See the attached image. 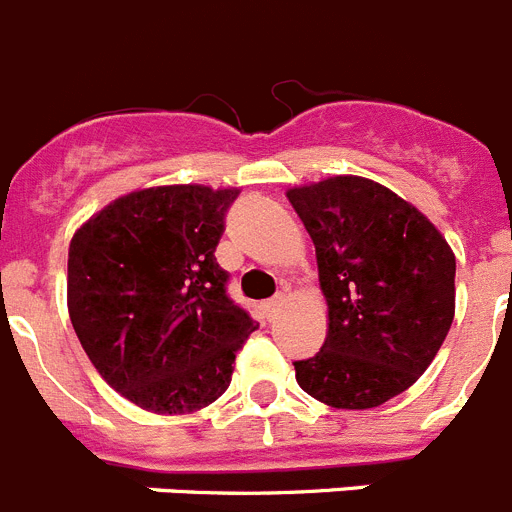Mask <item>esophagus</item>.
I'll list each match as a JSON object with an SVG mask.
<instances>
[{"label":"esophagus","instance_id":"34e87169","mask_svg":"<svg viewBox=\"0 0 512 512\" xmlns=\"http://www.w3.org/2000/svg\"><path fill=\"white\" fill-rule=\"evenodd\" d=\"M284 305H287V297L279 295V297H274V300L266 302V305H264V312H266V315H269V318H277L279 312H282V307H284Z\"/></svg>","mask_w":512,"mask_h":512}]
</instances>
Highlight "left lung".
Segmentation results:
<instances>
[{
    "mask_svg": "<svg viewBox=\"0 0 512 512\" xmlns=\"http://www.w3.org/2000/svg\"><path fill=\"white\" fill-rule=\"evenodd\" d=\"M315 243L328 333L295 361L297 384L338 410H369L413 387L456 310V256L408 200L364 176L289 187Z\"/></svg>",
    "mask_w": 512,
    "mask_h": 512,
    "instance_id": "left-lung-1",
    "label": "left lung"
}]
</instances>
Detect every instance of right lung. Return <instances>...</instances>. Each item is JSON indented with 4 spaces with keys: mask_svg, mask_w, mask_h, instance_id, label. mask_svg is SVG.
Returning a JSON list of instances; mask_svg holds the SVG:
<instances>
[{
    "mask_svg": "<svg viewBox=\"0 0 512 512\" xmlns=\"http://www.w3.org/2000/svg\"><path fill=\"white\" fill-rule=\"evenodd\" d=\"M241 189L164 184L122 194L69 246L66 302L99 377L138 408L189 415L228 390L256 330L215 261Z\"/></svg>",
    "mask_w": 512,
    "mask_h": 512,
    "instance_id": "right-lung-1",
    "label": "right lung"
}]
</instances>
